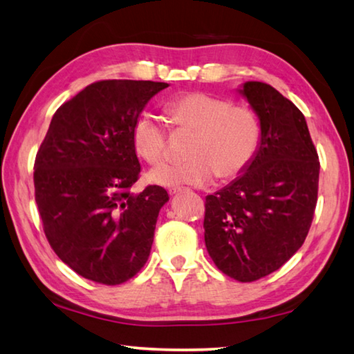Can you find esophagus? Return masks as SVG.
Returning <instances> with one entry per match:
<instances>
[{
    "mask_svg": "<svg viewBox=\"0 0 354 354\" xmlns=\"http://www.w3.org/2000/svg\"><path fill=\"white\" fill-rule=\"evenodd\" d=\"M183 190H184L183 187H171V189H169V194L175 195V194H179V192H183Z\"/></svg>",
    "mask_w": 354,
    "mask_h": 354,
    "instance_id": "esophagus-1",
    "label": "esophagus"
}]
</instances>
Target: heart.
Listing matches in <instances>:
<instances>
[{
    "instance_id": "b5f03b06",
    "label": "heart",
    "mask_w": 354,
    "mask_h": 354,
    "mask_svg": "<svg viewBox=\"0 0 354 354\" xmlns=\"http://www.w3.org/2000/svg\"><path fill=\"white\" fill-rule=\"evenodd\" d=\"M173 129L194 133L183 164H162L149 173L160 185H203L241 176L253 162L261 143V123L251 107L206 92L178 95L164 107ZM167 133L158 118L142 113L133 127L136 153L151 165L167 156Z\"/></svg>"
}]
</instances>
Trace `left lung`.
<instances>
[{
  "label": "left lung",
  "instance_id": "8db88e82",
  "mask_svg": "<svg viewBox=\"0 0 354 354\" xmlns=\"http://www.w3.org/2000/svg\"><path fill=\"white\" fill-rule=\"evenodd\" d=\"M261 122L247 171L205 203V242L220 272L253 283L297 253L313 223L319 154L301 111L277 88L250 81L241 91Z\"/></svg>",
  "mask_w": 354,
  "mask_h": 354
}]
</instances>
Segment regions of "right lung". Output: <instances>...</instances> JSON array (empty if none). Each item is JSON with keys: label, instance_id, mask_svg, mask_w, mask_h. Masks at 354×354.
<instances>
[{"label": "right lung", "instance_id": "obj_1", "mask_svg": "<svg viewBox=\"0 0 354 354\" xmlns=\"http://www.w3.org/2000/svg\"><path fill=\"white\" fill-rule=\"evenodd\" d=\"M167 82L104 80L59 107L35 156V203L48 243L80 277L117 286L148 261L169 194L140 176L133 127Z\"/></svg>", "mask_w": 354, "mask_h": 354}]
</instances>
